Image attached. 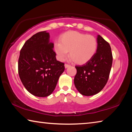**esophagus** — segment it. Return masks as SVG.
Here are the masks:
<instances>
[{"label":"esophagus","mask_w":132,"mask_h":132,"mask_svg":"<svg viewBox=\"0 0 132 132\" xmlns=\"http://www.w3.org/2000/svg\"><path fill=\"white\" fill-rule=\"evenodd\" d=\"M70 64H64V67H65V68H69V67H70Z\"/></svg>","instance_id":"esophagus-1"}]
</instances>
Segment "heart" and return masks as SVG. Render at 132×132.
Listing matches in <instances>:
<instances>
[{
  "label": "heart",
  "mask_w": 132,
  "mask_h": 132,
  "mask_svg": "<svg viewBox=\"0 0 132 132\" xmlns=\"http://www.w3.org/2000/svg\"><path fill=\"white\" fill-rule=\"evenodd\" d=\"M97 50V41L94 37L77 31L64 33L59 42L54 43V50L60 60H64L69 51L71 59L79 64L90 61Z\"/></svg>",
  "instance_id": "heart-1"
}]
</instances>
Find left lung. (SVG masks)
Wrapping results in <instances>:
<instances>
[{"label": "left lung", "instance_id": "left-lung-1", "mask_svg": "<svg viewBox=\"0 0 132 132\" xmlns=\"http://www.w3.org/2000/svg\"><path fill=\"white\" fill-rule=\"evenodd\" d=\"M97 52L87 63L76 66L74 82L82 95L90 96L100 92L108 81L112 64L110 45L100 35L97 37Z\"/></svg>", "mask_w": 132, "mask_h": 132}]
</instances>
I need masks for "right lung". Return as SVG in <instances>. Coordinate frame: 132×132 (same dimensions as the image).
Returning a JSON list of instances; mask_svg holds the SVG:
<instances>
[{"label":"right lung","mask_w":132,"mask_h":132,"mask_svg":"<svg viewBox=\"0 0 132 132\" xmlns=\"http://www.w3.org/2000/svg\"><path fill=\"white\" fill-rule=\"evenodd\" d=\"M53 48L49 33L41 31L28 39L21 49L19 77L26 90L37 97L51 95L64 70V63L57 61Z\"/></svg>","instance_id":"add662e5"}]
</instances>
